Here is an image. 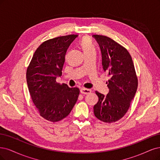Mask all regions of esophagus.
<instances>
[{
    "instance_id": "esophagus-1",
    "label": "esophagus",
    "mask_w": 160,
    "mask_h": 160,
    "mask_svg": "<svg viewBox=\"0 0 160 160\" xmlns=\"http://www.w3.org/2000/svg\"><path fill=\"white\" fill-rule=\"evenodd\" d=\"M92 90L90 89H87V88H82L80 90V92L82 94H88L91 93Z\"/></svg>"
}]
</instances>
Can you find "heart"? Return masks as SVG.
Instances as JSON below:
<instances>
[{"label": "heart", "instance_id": "1", "mask_svg": "<svg viewBox=\"0 0 160 160\" xmlns=\"http://www.w3.org/2000/svg\"><path fill=\"white\" fill-rule=\"evenodd\" d=\"M79 44L84 54L92 52H95V46L92 42V40L89 37H84L82 38Z\"/></svg>", "mask_w": 160, "mask_h": 160}]
</instances>
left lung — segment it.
<instances>
[{
	"mask_svg": "<svg viewBox=\"0 0 160 160\" xmlns=\"http://www.w3.org/2000/svg\"><path fill=\"white\" fill-rule=\"evenodd\" d=\"M102 52V64L110 80L106 82L109 92L104 95L96 91L98 102L94 106L98 119L115 122L126 114L138 88L134 65L128 51L114 40L102 35H93Z\"/></svg>",
	"mask_w": 160,
	"mask_h": 160,
	"instance_id": "8db88e82",
	"label": "left lung"
}]
</instances>
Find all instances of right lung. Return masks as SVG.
Wrapping results in <instances>:
<instances>
[{"label": "right lung", "mask_w": 160, "mask_h": 160, "mask_svg": "<svg viewBox=\"0 0 160 160\" xmlns=\"http://www.w3.org/2000/svg\"><path fill=\"white\" fill-rule=\"evenodd\" d=\"M78 35L45 41L35 51L27 70L30 95L40 115L56 122L68 116L78 100L80 90L57 83L62 75L67 49Z\"/></svg>", "instance_id": "right-lung-1"}]
</instances>
